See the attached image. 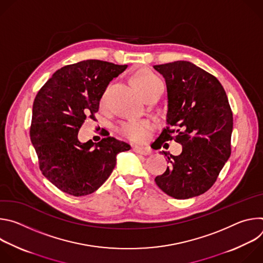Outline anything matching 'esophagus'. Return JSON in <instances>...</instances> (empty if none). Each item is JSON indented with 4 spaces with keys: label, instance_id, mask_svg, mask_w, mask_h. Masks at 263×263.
Returning <instances> with one entry per match:
<instances>
[{
    "label": "esophagus",
    "instance_id": "1",
    "mask_svg": "<svg viewBox=\"0 0 263 263\" xmlns=\"http://www.w3.org/2000/svg\"><path fill=\"white\" fill-rule=\"evenodd\" d=\"M132 151L137 153V154H140V155H148L149 153H151V151H149L148 148L146 147H141V146H132Z\"/></svg>",
    "mask_w": 263,
    "mask_h": 263
}]
</instances>
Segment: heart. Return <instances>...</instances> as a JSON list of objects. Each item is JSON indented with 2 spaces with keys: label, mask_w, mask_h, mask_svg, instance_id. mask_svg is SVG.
<instances>
[{
  "label": "heart",
  "mask_w": 263,
  "mask_h": 263,
  "mask_svg": "<svg viewBox=\"0 0 263 263\" xmlns=\"http://www.w3.org/2000/svg\"><path fill=\"white\" fill-rule=\"evenodd\" d=\"M134 86L144 97L157 88L161 83V79L156 73L146 68L138 69L132 78ZM153 126L148 121L128 122L120 127V133L132 141H143L148 137Z\"/></svg>",
  "instance_id": "1"
}]
</instances>
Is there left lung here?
I'll return each instance as SVG.
<instances>
[{"mask_svg":"<svg viewBox=\"0 0 263 263\" xmlns=\"http://www.w3.org/2000/svg\"><path fill=\"white\" fill-rule=\"evenodd\" d=\"M165 79L166 124L156 141L182 145L171 166L155 178L159 189L184 200L206 193L231 154L233 116L223 87L211 73L190 61L154 65Z\"/></svg>","mask_w":263,"mask_h":263,"instance_id":"left-lung-1","label":"left lung"}]
</instances>
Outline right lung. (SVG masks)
<instances>
[{
    "label": "right lung",
    "mask_w": 263,
    "mask_h": 263,
    "mask_svg": "<svg viewBox=\"0 0 263 263\" xmlns=\"http://www.w3.org/2000/svg\"><path fill=\"white\" fill-rule=\"evenodd\" d=\"M128 65L84 60L56 70L36 95L30 138L43 175L74 197L92 194L108 179L117 155L130 145L115 137L80 142L78 132L87 118L96 121L100 100L110 81Z\"/></svg>",
    "instance_id": "right-lung-1"
}]
</instances>
